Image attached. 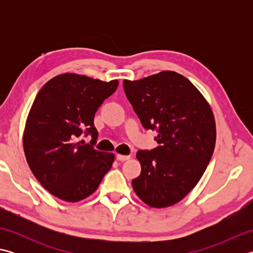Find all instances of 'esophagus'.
<instances>
[{"instance_id":"34e87169","label":"esophagus","mask_w":253,"mask_h":253,"mask_svg":"<svg viewBox=\"0 0 253 253\" xmlns=\"http://www.w3.org/2000/svg\"><path fill=\"white\" fill-rule=\"evenodd\" d=\"M116 159L117 161H120V162H124V161H127L130 159V155H123V154H117L116 155Z\"/></svg>"}]
</instances>
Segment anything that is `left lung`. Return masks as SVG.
I'll use <instances>...</instances> for the list:
<instances>
[{
    "instance_id": "obj_1",
    "label": "left lung",
    "mask_w": 253,
    "mask_h": 253,
    "mask_svg": "<svg viewBox=\"0 0 253 253\" xmlns=\"http://www.w3.org/2000/svg\"><path fill=\"white\" fill-rule=\"evenodd\" d=\"M124 90L142 126L158 131L152 150H139L141 174L132 179L136 195L152 208L182 200L200 180L216 140L208 101L182 75L164 71L124 80Z\"/></svg>"
}]
</instances>
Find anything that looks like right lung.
<instances>
[{
    "mask_svg": "<svg viewBox=\"0 0 253 253\" xmlns=\"http://www.w3.org/2000/svg\"><path fill=\"white\" fill-rule=\"evenodd\" d=\"M117 85V80L66 73L50 79L32 103L23 137L27 162L44 189L61 200L92 195L112 168L114 154L79 139L84 133L96 142L94 114Z\"/></svg>",
    "mask_w": 253,
    "mask_h": 253,
    "instance_id": "add662e5",
    "label": "right lung"
}]
</instances>
